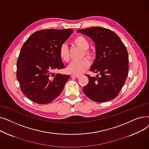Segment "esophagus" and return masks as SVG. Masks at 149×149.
<instances>
[{
  "mask_svg": "<svg viewBox=\"0 0 149 149\" xmlns=\"http://www.w3.org/2000/svg\"><path fill=\"white\" fill-rule=\"evenodd\" d=\"M72 77H75V78H79L80 77V75H71Z\"/></svg>",
  "mask_w": 149,
  "mask_h": 149,
  "instance_id": "obj_1",
  "label": "esophagus"
}]
</instances>
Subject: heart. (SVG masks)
Here are the masks:
<instances>
[{
    "label": "heart",
    "instance_id": "b5f03b06",
    "mask_svg": "<svg viewBox=\"0 0 149 149\" xmlns=\"http://www.w3.org/2000/svg\"><path fill=\"white\" fill-rule=\"evenodd\" d=\"M74 43L78 46L84 49L83 56L86 55L89 58H92V52L88 49L90 43L88 39L82 36L76 37L74 39ZM59 56L60 58L65 62L69 60V52L66 44H62L59 48ZM90 65V62L87 58H83L80 60L74 61L70 63L67 68V70L69 74L73 75H80L83 73Z\"/></svg>",
    "mask_w": 149,
    "mask_h": 149
}]
</instances>
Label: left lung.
Instances as JSON below:
<instances>
[{
	"label": "left lung",
	"instance_id": "1",
	"mask_svg": "<svg viewBox=\"0 0 149 149\" xmlns=\"http://www.w3.org/2000/svg\"><path fill=\"white\" fill-rule=\"evenodd\" d=\"M77 32L89 37L95 43V59L90 70L99 74L93 77L86 75L89 83L83 89L84 94L95 102L115 98L128 75L129 56L126 46L109 29L91 27Z\"/></svg>",
	"mask_w": 149,
	"mask_h": 149
}]
</instances>
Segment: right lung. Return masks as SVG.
Here are the masks:
<instances>
[{"mask_svg": "<svg viewBox=\"0 0 149 149\" xmlns=\"http://www.w3.org/2000/svg\"><path fill=\"white\" fill-rule=\"evenodd\" d=\"M72 33L71 29L40 30L23 45L17 61V79L22 92L33 102L49 103L63 89L70 75L52 71L65 68L59 48Z\"/></svg>", "mask_w": 149, "mask_h": 149, "instance_id": "obj_1", "label": "right lung"}]
</instances>
